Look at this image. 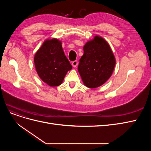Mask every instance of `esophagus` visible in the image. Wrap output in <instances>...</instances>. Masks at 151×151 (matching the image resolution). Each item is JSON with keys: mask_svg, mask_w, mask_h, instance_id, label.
<instances>
[{"mask_svg": "<svg viewBox=\"0 0 151 151\" xmlns=\"http://www.w3.org/2000/svg\"><path fill=\"white\" fill-rule=\"evenodd\" d=\"M77 64H78V62H77V60H75L74 62H72V66L74 67H76Z\"/></svg>", "mask_w": 151, "mask_h": 151, "instance_id": "34e87169", "label": "esophagus"}]
</instances>
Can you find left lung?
Wrapping results in <instances>:
<instances>
[{
    "label": "left lung",
    "mask_w": 151,
    "mask_h": 151,
    "mask_svg": "<svg viewBox=\"0 0 151 151\" xmlns=\"http://www.w3.org/2000/svg\"><path fill=\"white\" fill-rule=\"evenodd\" d=\"M78 71L83 84L96 88L109 79L116 64V59L108 43L101 36H95L83 47Z\"/></svg>",
    "instance_id": "obj_1"
}]
</instances>
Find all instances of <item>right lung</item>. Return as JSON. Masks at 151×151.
<instances>
[{"instance_id":"add662e5","label":"right lung","mask_w":151,"mask_h":151,"mask_svg":"<svg viewBox=\"0 0 151 151\" xmlns=\"http://www.w3.org/2000/svg\"><path fill=\"white\" fill-rule=\"evenodd\" d=\"M34 63L40 78L51 87L62 84L67 72L72 68L62 42L56 38L45 41L35 55Z\"/></svg>"}]
</instances>
